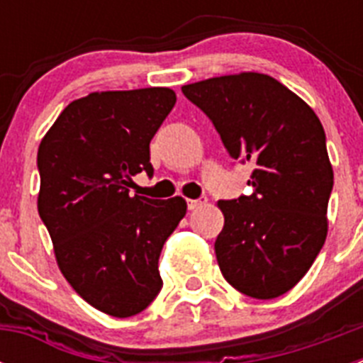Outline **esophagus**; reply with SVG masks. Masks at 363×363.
<instances>
[{"mask_svg":"<svg viewBox=\"0 0 363 363\" xmlns=\"http://www.w3.org/2000/svg\"><path fill=\"white\" fill-rule=\"evenodd\" d=\"M205 198L203 200H187V207H189V211H194V209H198V207H201V205L205 203Z\"/></svg>","mask_w":363,"mask_h":363,"instance_id":"34e87169","label":"esophagus"}]
</instances>
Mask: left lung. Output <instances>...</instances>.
I'll return each instance as SVG.
<instances>
[{
    "mask_svg": "<svg viewBox=\"0 0 363 363\" xmlns=\"http://www.w3.org/2000/svg\"><path fill=\"white\" fill-rule=\"evenodd\" d=\"M182 92L213 121L230 158L255 167L251 196L218 201L221 274L247 296H281L306 277L327 236L335 178L322 123L267 74L220 76Z\"/></svg>",
    "mask_w": 363,
    "mask_h": 363,
    "instance_id": "1",
    "label": "left lung"
}]
</instances>
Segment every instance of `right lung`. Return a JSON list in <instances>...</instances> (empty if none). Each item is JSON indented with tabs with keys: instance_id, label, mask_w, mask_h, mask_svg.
<instances>
[{
	"instance_id": "add662e5",
	"label": "right lung",
	"mask_w": 363,
	"mask_h": 363,
	"mask_svg": "<svg viewBox=\"0 0 363 363\" xmlns=\"http://www.w3.org/2000/svg\"><path fill=\"white\" fill-rule=\"evenodd\" d=\"M176 104L174 91L92 92L74 99L38 149V213L57 267L92 307L116 318L142 313L162 291L163 243L187 213L182 196H130L150 165V140Z\"/></svg>"
}]
</instances>
